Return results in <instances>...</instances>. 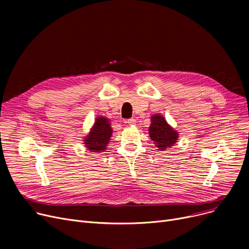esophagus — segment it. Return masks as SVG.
Returning <instances> with one entry per match:
<instances>
[{
	"label": "esophagus",
	"mask_w": 249,
	"mask_h": 249,
	"mask_svg": "<svg viewBox=\"0 0 249 249\" xmlns=\"http://www.w3.org/2000/svg\"><path fill=\"white\" fill-rule=\"evenodd\" d=\"M135 119H134V118H131V119H128L127 120V123L129 124V125H134L135 124Z\"/></svg>",
	"instance_id": "1"
}]
</instances>
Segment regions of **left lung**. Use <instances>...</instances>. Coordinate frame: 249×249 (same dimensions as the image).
I'll return each instance as SVG.
<instances>
[{
    "mask_svg": "<svg viewBox=\"0 0 249 249\" xmlns=\"http://www.w3.org/2000/svg\"><path fill=\"white\" fill-rule=\"evenodd\" d=\"M149 136L160 150H166L178 142V133L168 125L161 115L155 114L151 117V124L149 126Z\"/></svg>",
    "mask_w": 249,
    "mask_h": 249,
    "instance_id": "left-lung-1",
    "label": "left lung"
}]
</instances>
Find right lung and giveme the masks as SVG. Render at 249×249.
Segmentation results:
<instances>
[{
    "instance_id": "right-lung-1",
    "label": "right lung",
    "mask_w": 249,
    "mask_h": 249,
    "mask_svg": "<svg viewBox=\"0 0 249 249\" xmlns=\"http://www.w3.org/2000/svg\"><path fill=\"white\" fill-rule=\"evenodd\" d=\"M112 132L109 119L102 116L97 117L94 126L84 140L86 147L91 152L104 151L110 141Z\"/></svg>"
}]
</instances>
